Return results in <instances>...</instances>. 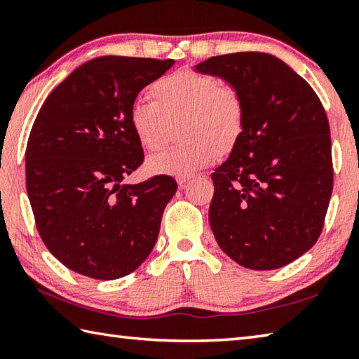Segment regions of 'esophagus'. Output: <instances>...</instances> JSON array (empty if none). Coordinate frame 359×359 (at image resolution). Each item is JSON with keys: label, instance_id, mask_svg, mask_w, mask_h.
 Listing matches in <instances>:
<instances>
[{"label": "esophagus", "instance_id": "1", "mask_svg": "<svg viewBox=\"0 0 359 359\" xmlns=\"http://www.w3.org/2000/svg\"><path fill=\"white\" fill-rule=\"evenodd\" d=\"M193 177L191 175H187V177H177V184L179 185H185V184H188V182H190Z\"/></svg>", "mask_w": 359, "mask_h": 359}]
</instances>
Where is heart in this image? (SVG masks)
Segmentation results:
<instances>
[{
    "label": "heart",
    "instance_id": "b5f03b06",
    "mask_svg": "<svg viewBox=\"0 0 359 359\" xmlns=\"http://www.w3.org/2000/svg\"><path fill=\"white\" fill-rule=\"evenodd\" d=\"M151 102H136L128 121L142 149L165 147L177 125V147L150 156L145 171L151 175L187 177L228 155L245 128V104L231 85L193 71H177L150 85Z\"/></svg>",
    "mask_w": 359,
    "mask_h": 359
}]
</instances>
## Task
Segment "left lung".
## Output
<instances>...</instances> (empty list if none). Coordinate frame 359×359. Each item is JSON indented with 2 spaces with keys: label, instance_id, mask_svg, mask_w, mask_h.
I'll use <instances>...</instances> for the list:
<instances>
[{
  "label": "left lung",
  "instance_id": "left-lung-1",
  "mask_svg": "<svg viewBox=\"0 0 359 359\" xmlns=\"http://www.w3.org/2000/svg\"><path fill=\"white\" fill-rule=\"evenodd\" d=\"M193 69L222 79L245 104L244 135L212 174L217 244L247 269L288 264L317 242L331 199L325 109L311 85L271 53L210 57Z\"/></svg>",
  "mask_w": 359,
  "mask_h": 359
}]
</instances>
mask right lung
I'll list each match as a JSON object with an SVG mask.
<instances>
[{
    "label": "right lung",
    "mask_w": 359,
    "mask_h": 359,
    "mask_svg": "<svg viewBox=\"0 0 359 359\" xmlns=\"http://www.w3.org/2000/svg\"><path fill=\"white\" fill-rule=\"evenodd\" d=\"M174 60L98 57L47 96L25 151L36 228L60 263L114 280L136 271L155 247L177 184L169 175L121 184L144 160L130 128L139 92Z\"/></svg>",
    "instance_id": "right-lung-1"
}]
</instances>
